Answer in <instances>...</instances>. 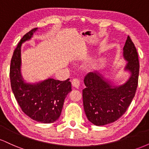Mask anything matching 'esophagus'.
<instances>
[{"label":"esophagus","instance_id":"esophagus-1","mask_svg":"<svg viewBox=\"0 0 149 149\" xmlns=\"http://www.w3.org/2000/svg\"><path fill=\"white\" fill-rule=\"evenodd\" d=\"M71 83H72V85L74 87V88H79L80 81H79V80L77 79V78H74V79H73Z\"/></svg>","mask_w":149,"mask_h":149}]
</instances>
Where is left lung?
I'll return each instance as SVG.
<instances>
[{
    "label": "left lung",
    "instance_id": "obj_1",
    "mask_svg": "<svg viewBox=\"0 0 149 149\" xmlns=\"http://www.w3.org/2000/svg\"><path fill=\"white\" fill-rule=\"evenodd\" d=\"M127 61L125 71L130 76L124 84L113 85L102 73L90 72L85 77L83 107L88 120L102 126L115 122L125 113L134 98L138 85L139 63L136 47L127 36L123 47Z\"/></svg>",
    "mask_w": 149,
    "mask_h": 149
}]
</instances>
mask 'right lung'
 Here are the masks:
<instances>
[{"label":"right lung","instance_id":"1","mask_svg":"<svg viewBox=\"0 0 149 149\" xmlns=\"http://www.w3.org/2000/svg\"><path fill=\"white\" fill-rule=\"evenodd\" d=\"M38 28L31 30L20 40L10 63L11 88L22 111L37 122L52 123L59 118L66 95L71 91L69 79L60 81L49 78L36 83H26L21 73L22 44L29 40Z\"/></svg>","mask_w":149,"mask_h":149}]
</instances>
